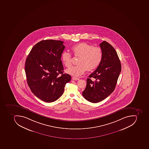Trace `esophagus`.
<instances>
[{
	"instance_id": "34e87169",
	"label": "esophagus",
	"mask_w": 149,
	"mask_h": 149,
	"mask_svg": "<svg viewBox=\"0 0 149 149\" xmlns=\"http://www.w3.org/2000/svg\"><path fill=\"white\" fill-rule=\"evenodd\" d=\"M72 80H73L75 81L78 80L79 79V78L76 77H72Z\"/></svg>"
}]
</instances>
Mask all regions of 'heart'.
<instances>
[{
	"label": "heart",
	"instance_id": "b5f03b06",
	"mask_svg": "<svg viewBox=\"0 0 149 149\" xmlns=\"http://www.w3.org/2000/svg\"><path fill=\"white\" fill-rule=\"evenodd\" d=\"M72 51L75 57H79L76 66H72L66 70L68 74L73 76H79L86 70L93 71L100 65L103 58V52L99 47H94L87 43L77 44L72 47ZM61 59L66 67L72 65V56L67 52H64Z\"/></svg>",
	"mask_w": 149,
	"mask_h": 149
}]
</instances>
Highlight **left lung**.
Masks as SVG:
<instances>
[{"label": "left lung", "instance_id": "8db88e82", "mask_svg": "<svg viewBox=\"0 0 149 149\" xmlns=\"http://www.w3.org/2000/svg\"><path fill=\"white\" fill-rule=\"evenodd\" d=\"M100 46L103 52L102 60L88 76L82 93L84 98L92 103L102 101L113 92L121 71L120 62L113 47L106 41ZM91 77L95 79V81L91 80Z\"/></svg>", "mask_w": 149, "mask_h": 149}]
</instances>
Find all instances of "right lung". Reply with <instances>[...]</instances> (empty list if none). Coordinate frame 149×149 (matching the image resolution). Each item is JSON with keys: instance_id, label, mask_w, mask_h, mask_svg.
Returning <instances> with one entry per match:
<instances>
[{"instance_id": "1", "label": "right lung", "mask_w": 149, "mask_h": 149, "mask_svg": "<svg viewBox=\"0 0 149 149\" xmlns=\"http://www.w3.org/2000/svg\"><path fill=\"white\" fill-rule=\"evenodd\" d=\"M63 43L54 40H42L33 47L26 58L27 83L32 93L44 102L58 99L71 80V76L63 72L61 61L65 48Z\"/></svg>"}]
</instances>
